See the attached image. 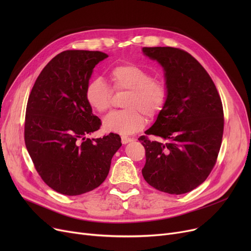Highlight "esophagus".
I'll return each mask as SVG.
<instances>
[{"mask_svg": "<svg viewBox=\"0 0 251 251\" xmlns=\"http://www.w3.org/2000/svg\"><path fill=\"white\" fill-rule=\"evenodd\" d=\"M132 140H133L132 138L127 137V136H122V137H121V141H122L123 144H126V143H128V142H131Z\"/></svg>", "mask_w": 251, "mask_h": 251, "instance_id": "1", "label": "esophagus"}]
</instances>
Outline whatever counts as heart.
<instances>
[{"label":"heart","mask_w":251,"mask_h":251,"mask_svg":"<svg viewBox=\"0 0 251 251\" xmlns=\"http://www.w3.org/2000/svg\"><path fill=\"white\" fill-rule=\"evenodd\" d=\"M108 76L111 86L101 78H92L85 87V99L99 113L107 112L113 102V90L127 91L123 99V110L111 113L104 118L103 127L112 132L129 135L146 125V118H155L165 109L169 89L165 82L139 66L123 63L113 66Z\"/></svg>","instance_id":"obj_1"}]
</instances>
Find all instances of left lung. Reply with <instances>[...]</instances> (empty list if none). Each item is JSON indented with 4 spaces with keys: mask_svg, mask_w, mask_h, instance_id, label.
Masks as SVG:
<instances>
[{
    "mask_svg": "<svg viewBox=\"0 0 251 251\" xmlns=\"http://www.w3.org/2000/svg\"><path fill=\"white\" fill-rule=\"evenodd\" d=\"M165 70L169 99L154 124L138 138L146 149L142 176L170 194L187 193L208 177L221 149L224 111L217 87L201 64L177 48H143ZM148 135L164 138L151 142Z\"/></svg>",
    "mask_w": 251,
    "mask_h": 251,
    "instance_id": "left-lung-1",
    "label": "left lung"
}]
</instances>
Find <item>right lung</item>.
<instances>
[{
	"mask_svg": "<svg viewBox=\"0 0 251 251\" xmlns=\"http://www.w3.org/2000/svg\"><path fill=\"white\" fill-rule=\"evenodd\" d=\"M109 56L99 50H64L38 75L26 105L24 140L38 175L65 195H80L107 178L122 146L116 133L86 138L99 130L85 87L96 65Z\"/></svg>",
	"mask_w": 251,
	"mask_h": 251,
	"instance_id": "1",
	"label": "right lung"
}]
</instances>
